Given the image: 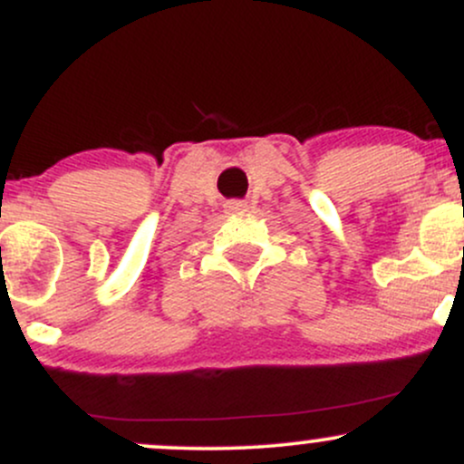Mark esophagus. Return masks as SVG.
Listing matches in <instances>:
<instances>
[{
    "label": "esophagus",
    "instance_id": "obj_1",
    "mask_svg": "<svg viewBox=\"0 0 464 464\" xmlns=\"http://www.w3.org/2000/svg\"><path fill=\"white\" fill-rule=\"evenodd\" d=\"M227 211H228V214H242V211H246V202H244V200H228L227 202Z\"/></svg>",
    "mask_w": 464,
    "mask_h": 464
}]
</instances>
